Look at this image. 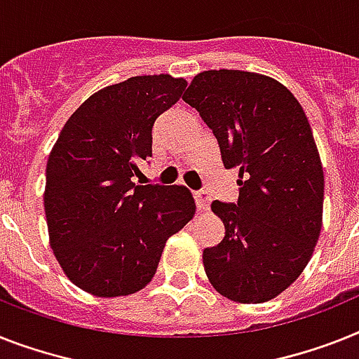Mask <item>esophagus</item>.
<instances>
[{
	"mask_svg": "<svg viewBox=\"0 0 359 359\" xmlns=\"http://www.w3.org/2000/svg\"><path fill=\"white\" fill-rule=\"evenodd\" d=\"M194 198L195 204H197L198 212H206L208 208H210V195L204 189H198V191H194Z\"/></svg>",
	"mask_w": 359,
	"mask_h": 359,
	"instance_id": "obj_1",
	"label": "esophagus"
}]
</instances>
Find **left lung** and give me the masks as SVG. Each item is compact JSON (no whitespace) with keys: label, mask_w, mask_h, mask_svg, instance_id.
I'll use <instances>...</instances> for the list:
<instances>
[{"label":"left lung","mask_w":359,"mask_h":359,"mask_svg":"<svg viewBox=\"0 0 359 359\" xmlns=\"http://www.w3.org/2000/svg\"><path fill=\"white\" fill-rule=\"evenodd\" d=\"M182 100L239 173L237 203H212L224 237L204 248L208 279L237 303L273 299L305 270L321 231L325 177L305 111L273 78L231 69L198 72Z\"/></svg>","instance_id":"obj_1"}]
</instances>
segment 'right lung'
<instances>
[{
    "label": "right lung",
    "mask_w": 359,
    "mask_h": 359,
    "mask_svg": "<svg viewBox=\"0 0 359 359\" xmlns=\"http://www.w3.org/2000/svg\"><path fill=\"white\" fill-rule=\"evenodd\" d=\"M184 78L133 76L89 96L47 161L45 217L65 276L98 297L151 281L165 241L195 213L184 186L135 184L151 156L153 123L179 102Z\"/></svg>",
    "instance_id": "add662e5"
}]
</instances>
